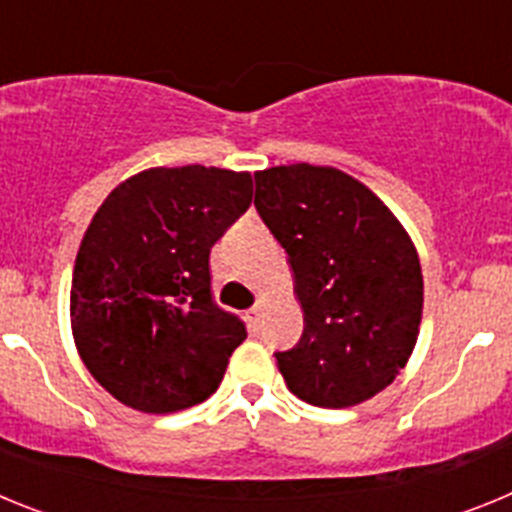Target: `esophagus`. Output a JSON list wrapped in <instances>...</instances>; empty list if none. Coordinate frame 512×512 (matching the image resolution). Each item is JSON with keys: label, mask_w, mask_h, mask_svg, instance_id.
Wrapping results in <instances>:
<instances>
[{"label": "esophagus", "mask_w": 512, "mask_h": 512, "mask_svg": "<svg viewBox=\"0 0 512 512\" xmlns=\"http://www.w3.org/2000/svg\"><path fill=\"white\" fill-rule=\"evenodd\" d=\"M261 310H264V300H256V305H253L251 310H248V320H251L253 325L259 323V318H261Z\"/></svg>", "instance_id": "esophagus-1"}]
</instances>
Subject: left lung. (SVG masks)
Masks as SVG:
<instances>
[{
  "instance_id": "left-lung-1",
  "label": "left lung",
  "mask_w": 512,
  "mask_h": 512,
  "mask_svg": "<svg viewBox=\"0 0 512 512\" xmlns=\"http://www.w3.org/2000/svg\"><path fill=\"white\" fill-rule=\"evenodd\" d=\"M253 179L305 318L300 343L274 354L279 372L310 405H359L395 382L418 341V251L390 207L341 169L271 166Z\"/></svg>"
}]
</instances>
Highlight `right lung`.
Masks as SVG:
<instances>
[{"instance_id": "right-lung-1", "label": "right lung", "mask_w": 512, "mask_h": 512, "mask_svg": "<svg viewBox=\"0 0 512 512\" xmlns=\"http://www.w3.org/2000/svg\"><path fill=\"white\" fill-rule=\"evenodd\" d=\"M251 197L248 171L156 166L94 212L71 279V333L122 405L166 415L220 387L246 328L212 302L210 248Z\"/></svg>"}]
</instances>
